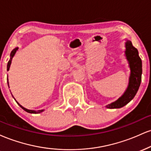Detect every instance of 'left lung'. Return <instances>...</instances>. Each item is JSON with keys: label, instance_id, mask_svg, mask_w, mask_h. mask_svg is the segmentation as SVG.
Listing matches in <instances>:
<instances>
[{"label": "left lung", "instance_id": "8db88e82", "mask_svg": "<svg viewBox=\"0 0 151 151\" xmlns=\"http://www.w3.org/2000/svg\"><path fill=\"white\" fill-rule=\"evenodd\" d=\"M125 55L131 70L129 85L125 92L119 99L106 106L108 109H119L127 104L136 96L141 84L142 61L138 56V50L133 46L132 42L128 40L126 42Z\"/></svg>", "mask_w": 151, "mask_h": 151}]
</instances>
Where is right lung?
<instances>
[{
	"instance_id": "1",
	"label": "right lung",
	"mask_w": 151,
	"mask_h": 151,
	"mask_svg": "<svg viewBox=\"0 0 151 151\" xmlns=\"http://www.w3.org/2000/svg\"><path fill=\"white\" fill-rule=\"evenodd\" d=\"M18 50V47H16V48H15L14 50H12V52H11V53H10V60H9V61H8V65H7V71H8L10 70V65H11V62H12V60H13V57H14V55H15V52H16V51L17 50ZM7 81H8V78H7ZM8 86H9V84H8ZM14 98V97H13ZM15 99V98H14ZM17 103H18V104L20 106V107H21V108L23 109V110H25V111H27V112H28V113H30V114H39V113H41V112H42V111H44V109H42V110H38V111H35V110H30V109H25V107H23L22 106H21L20 104L18 103V101H16Z\"/></svg>"
}]
</instances>
